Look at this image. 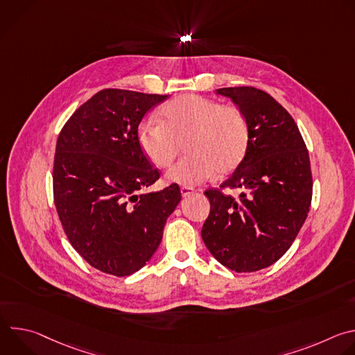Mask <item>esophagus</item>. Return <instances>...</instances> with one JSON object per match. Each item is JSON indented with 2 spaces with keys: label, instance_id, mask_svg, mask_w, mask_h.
<instances>
[{
  "label": "esophagus",
  "instance_id": "34e87169",
  "mask_svg": "<svg viewBox=\"0 0 355 355\" xmlns=\"http://www.w3.org/2000/svg\"><path fill=\"white\" fill-rule=\"evenodd\" d=\"M193 192H195V189L191 188V187H181V195L182 196H189Z\"/></svg>",
  "mask_w": 355,
  "mask_h": 355
}]
</instances>
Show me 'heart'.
Instances as JSON below:
<instances>
[{"label": "heart", "instance_id": "b5f03b06", "mask_svg": "<svg viewBox=\"0 0 355 355\" xmlns=\"http://www.w3.org/2000/svg\"><path fill=\"white\" fill-rule=\"evenodd\" d=\"M160 123H144L139 141L157 167H168L185 146L189 156L167 174L173 182L195 185L230 171L241 160L247 146V123L234 107H220L199 95H181L162 110Z\"/></svg>", "mask_w": 355, "mask_h": 355}]
</instances>
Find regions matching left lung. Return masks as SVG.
<instances>
[{
    "label": "left lung",
    "mask_w": 355,
    "mask_h": 355,
    "mask_svg": "<svg viewBox=\"0 0 355 355\" xmlns=\"http://www.w3.org/2000/svg\"><path fill=\"white\" fill-rule=\"evenodd\" d=\"M216 94L230 98L244 116L247 147L220 189L205 191L211 212L200 234L222 266L252 272L278 261L306 220L313 187L309 153L293 118L270 94L254 87Z\"/></svg>",
    "instance_id": "obj_1"
}]
</instances>
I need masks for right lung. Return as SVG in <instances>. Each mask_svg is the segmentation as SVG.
<instances>
[{"label":"right lung","instance_id":"add662e5","mask_svg":"<svg viewBox=\"0 0 355 355\" xmlns=\"http://www.w3.org/2000/svg\"><path fill=\"white\" fill-rule=\"evenodd\" d=\"M167 95L108 88L62 129L55 155V204L69 241L94 268L126 277L153 257L181 200L171 184L140 192L160 174L139 143L143 116Z\"/></svg>","mask_w":355,"mask_h":355}]
</instances>
